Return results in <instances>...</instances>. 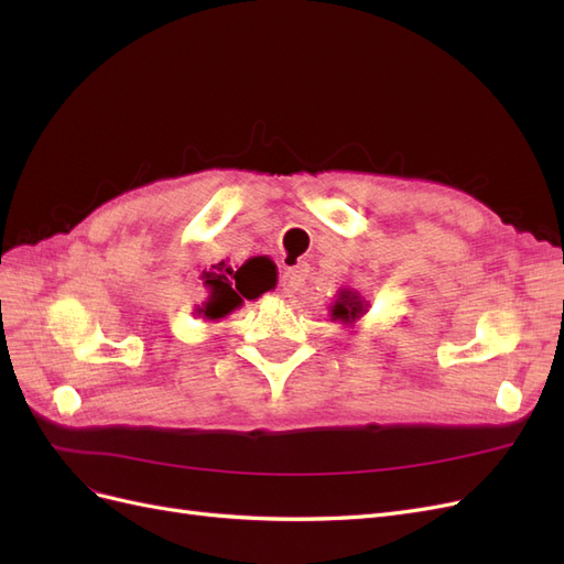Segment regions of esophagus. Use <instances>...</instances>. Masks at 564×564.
I'll return each mask as SVG.
<instances>
[{
  "label": "esophagus",
  "mask_w": 564,
  "mask_h": 564,
  "mask_svg": "<svg viewBox=\"0 0 564 564\" xmlns=\"http://www.w3.org/2000/svg\"><path fill=\"white\" fill-rule=\"evenodd\" d=\"M305 280H308V270H305V265H292L282 272L280 289L284 294H296L305 284Z\"/></svg>",
  "instance_id": "esophagus-1"
}]
</instances>
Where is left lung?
Here are the masks:
<instances>
[{"label": "left lung", "instance_id": "obj_1", "mask_svg": "<svg viewBox=\"0 0 564 564\" xmlns=\"http://www.w3.org/2000/svg\"><path fill=\"white\" fill-rule=\"evenodd\" d=\"M369 308V303L350 289H340L334 305H332V319H338L340 324H355Z\"/></svg>", "mask_w": 564, "mask_h": 564}]
</instances>
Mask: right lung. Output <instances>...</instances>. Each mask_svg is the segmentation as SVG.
<instances>
[{
  "instance_id": "1",
  "label": "right lung",
  "mask_w": 564,
  "mask_h": 564,
  "mask_svg": "<svg viewBox=\"0 0 564 564\" xmlns=\"http://www.w3.org/2000/svg\"><path fill=\"white\" fill-rule=\"evenodd\" d=\"M204 284L209 286L207 303L197 308V315L207 319H220L230 315L235 308L245 303L242 299H259L268 289L275 286V265L265 261L263 256L259 259H249L242 268L226 265L220 261L212 265L209 272H204Z\"/></svg>"
}]
</instances>
